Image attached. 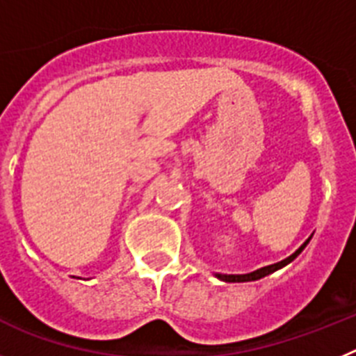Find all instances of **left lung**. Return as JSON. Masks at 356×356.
<instances>
[{"mask_svg": "<svg viewBox=\"0 0 356 356\" xmlns=\"http://www.w3.org/2000/svg\"><path fill=\"white\" fill-rule=\"evenodd\" d=\"M308 242H310V238H308L307 242L302 243V245L299 247L298 251L293 252L292 256H289V258L283 259V261H277V264H274V265H267V267H261V268H258V270H254V272H249V274H216V277H218V280H222V281H227V283H243V281L261 280V277L268 276V274H272V272H276L277 268L285 267V265H289L290 261H293V259L301 254V251L305 249V247H307Z\"/></svg>", "mask_w": 356, "mask_h": 356, "instance_id": "obj_1", "label": "left lung"}]
</instances>
